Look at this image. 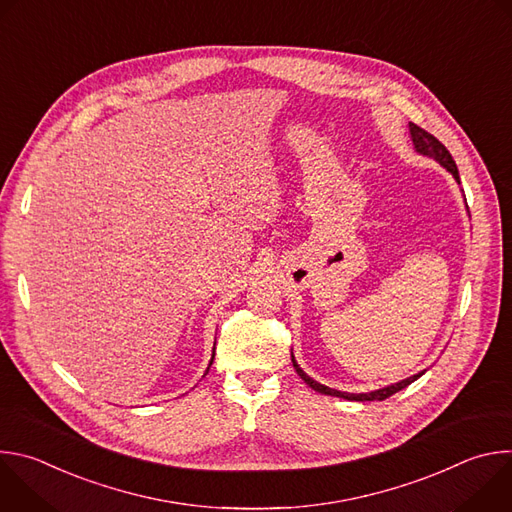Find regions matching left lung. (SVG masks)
Instances as JSON below:
<instances>
[{"label":"left lung","instance_id":"1","mask_svg":"<svg viewBox=\"0 0 512 512\" xmlns=\"http://www.w3.org/2000/svg\"><path fill=\"white\" fill-rule=\"evenodd\" d=\"M409 133H411V139H413V145H415V152L421 154V156L433 158L435 162H440V164L456 178V182L460 184L458 166H456L452 154L446 150V145H444L440 139H437V137H433L431 133H427L425 129H421L419 125H415V123H409ZM291 362H294L296 373L302 377V381H304L308 387H312L314 391H318V393H322V395L342 397V399H348V401H385L387 397L399 393L401 389H405L407 385H411L413 381H417V379L425 373V371H421V373H417V375H413V377H409V379H403V381H399V383H395V385H389V387H383V389H377V391H371V393H344V391L330 389V387H326V385L314 381L312 377H308V375L300 369V364L296 362L294 354H291Z\"/></svg>","mask_w":512,"mask_h":512}]
</instances>
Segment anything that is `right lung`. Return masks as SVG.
<instances>
[{
	"instance_id": "1",
	"label": "right lung",
	"mask_w": 512,
	"mask_h": 512,
	"mask_svg": "<svg viewBox=\"0 0 512 512\" xmlns=\"http://www.w3.org/2000/svg\"><path fill=\"white\" fill-rule=\"evenodd\" d=\"M212 360H214V350H212V358H210V364H212ZM210 364H208V369H210ZM208 369H206V373H208ZM206 373H204V375H206Z\"/></svg>"
}]
</instances>
